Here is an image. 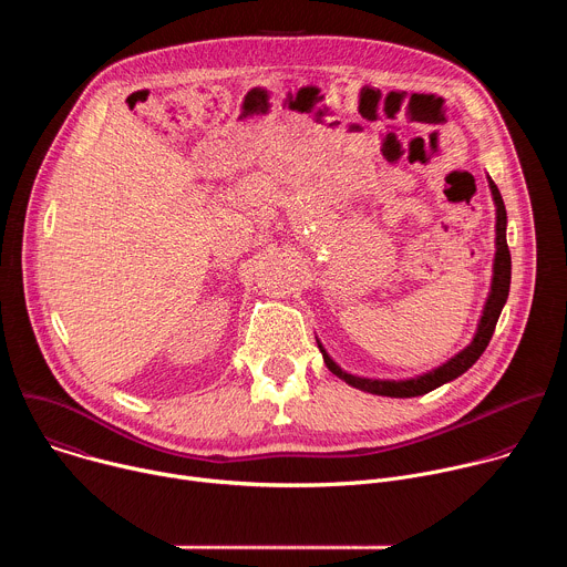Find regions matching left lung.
<instances>
[{"instance_id": "8db88e82", "label": "left lung", "mask_w": 567, "mask_h": 567, "mask_svg": "<svg viewBox=\"0 0 567 567\" xmlns=\"http://www.w3.org/2000/svg\"><path fill=\"white\" fill-rule=\"evenodd\" d=\"M489 186H492V195H494V202H496V262H494L492 291H489L487 305H484V311H482L480 326H477V332H475L473 341L462 352H457L451 361H446L444 365H440V368H435V370H431V372H426L422 377L406 379V381H379V379H363V377L348 374L346 370H341L330 359V354L322 350V346L318 343V348L322 352V359H326V365L330 368V372H334L346 383H350V385H354L359 390L372 392V394H383V396H417V394H426V392L440 388L446 381L457 379L460 374H464L480 359V354L484 350H487V346H489V341L494 337V330H496V322L501 318V311H503V307L507 302L509 282H512V254H509V247H507V233H505L507 230V210H505V204H503L498 186L492 179H489Z\"/></svg>"}]
</instances>
